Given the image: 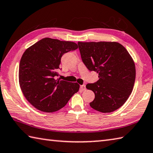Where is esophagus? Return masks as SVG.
<instances>
[{
    "label": "esophagus",
    "instance_id": "34e87169",
    "mask_svg": "<svg viewBox=\"0 0 153 153\" xmlns=\"http://www.w3.org/2000/svg\"><path fill=\"white\" fill-rule=\"evenodd\" d=\"M80 88H81V90H82V91H84V90H85V89H86V88H85V85H84V84L81 85H80Z\"/></svg>",
    "mask_w": 153,
    "mask_h": 153
}]
</instances>
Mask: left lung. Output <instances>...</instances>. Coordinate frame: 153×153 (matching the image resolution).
<instances>
[{"instance_id": "8db88e82", "label": "left lung", "mask_w": 153, "mask_h": 153, "mask_svg": "<svg viewBox=\"0 0 153 153\" xmlns=\"http://www.w3.org/2000/svg\"><path fill=\"white\" fill-rule=\"evenodd\" d=\"M77 45L86 68L98 74V81L86 85L95 94L90 106L103 113L118 109L134 87L136 69L132 57L117 42H78Z\"/></svg>"}]
</instances>
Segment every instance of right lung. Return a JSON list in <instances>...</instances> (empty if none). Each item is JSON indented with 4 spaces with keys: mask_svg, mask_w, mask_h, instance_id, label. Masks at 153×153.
<instances>
[{
    "mask_svg": "<svg viewBox=\"0 0 153 153\" xmlns=\"http://www.w3.org/2000/svg\"><path fill=\"white\" fill-rule=\"evenodd\" d=\"M77 48L71 41L44 38L24 52L19 64V84L25 97L35 108L56 112L79 91L77 83L55 79L62 55Z\"/></svg>",
    "mask_w": 153,
    "mask_h": 153,
    "instance_id": "right-lung-1",
    "label": "right lung"
}]
</instances>
